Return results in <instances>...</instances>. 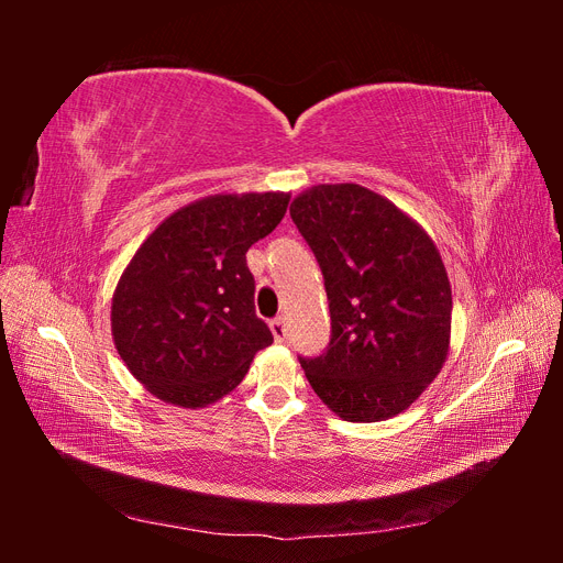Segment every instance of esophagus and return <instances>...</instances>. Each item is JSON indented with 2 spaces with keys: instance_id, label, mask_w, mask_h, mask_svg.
I'll list each match as a JSON object with an SVG mask.
<instances>
[{
  "instance_id": "34e87169",
  "label": "esophagus",
  "mask_w": 563,
  "mask_h": 563,
  "mask_svg": "<svg viewBox=\"0 0 563 563\" xmlns=\"http://www.w3.org/2000/svg\"><path fill=\"white\" fill-rule=\"evenodd\" d=\"M269 331H272V335H275L277 343H282V340L286 338V323H284V319H282V317L272 319V321H269Z\"/></svg>"
}]
</instances>
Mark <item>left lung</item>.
Returning a JSON list of instances; mask_svg holds the SVG:
<instances>
[{
    "label": "left lung",
    "mask_w": 563,
    "mask_h": 563,
    "mask_svg": "<svg viewBox=\"0 0 563 563\" xmlns=\"http://www.w3.org/2000/svg\"><path fill=\"white\" fill-rule=\"evenodd\" d=\"M291 218L317 255L331 310V343L300 360L305 378L350 422L406 411L451 345V282L432 236L356 183L308 187Z\"/></svg>",
    "instance_id": "1"
}]
</instances>
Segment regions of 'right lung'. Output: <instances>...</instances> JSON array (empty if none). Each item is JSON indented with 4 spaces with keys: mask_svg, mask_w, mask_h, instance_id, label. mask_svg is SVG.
Returning <instances> with one entry per match:
<instances>
[{
    "mask_svg": "<svg viewBox=\"0 0 563 563\" xmlns=\"http://www.w3.org/2000/svg\"><path fill=\"white\" fill-rule=\"evenodd\" d=\"M288 192L211 195L174 211L122 272L112 340L133 378L180 408L216 404L244 380L272 333L255 317L246 251L275 230Z\"/></svg>",
    "mask_w": 563,
    "mask_h": 563,
    "instance_id": "obj_1",
    "label": "right lung"
}]
</instances>
